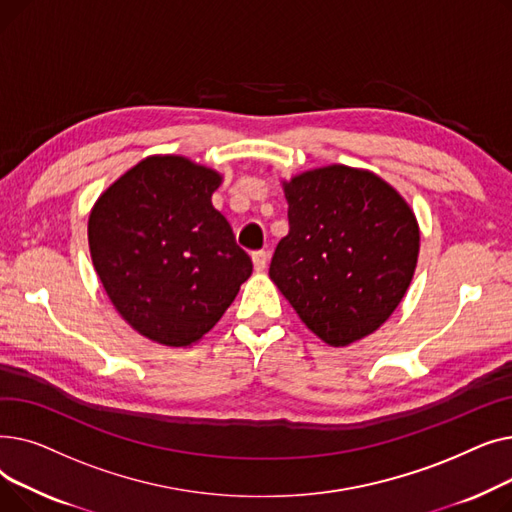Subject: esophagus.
Here are the masks:
<instances>
[{
	"label": "esophagus",
	"mask_w": 512,
	"mask_h": 512,
	"mask_svg": "<svg viewBox=\"0 0 512 512\" xmlns=\"http://www.w3.org/2000/svg\"><path fill=\"white\" fill-rule=\"evenodd\" d=\"M267 253L265 251H259V253H253V267H255V272H265V267H267Z\"/></svg>",
	"instance_id": "obj_1"
}]
</instances>
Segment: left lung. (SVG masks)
I'll return each instance as SVG.
<instances>
[{
    "mask_svg": "<svg viewBox=\"0 0 512 512\" xmlns=\"http://www.w3.org/2000/svg\"><path fill=\"white\" fill-rule=\"evenodd\" d=\"M288 234L270 278L330 346L373 334L400 305L419 257V224L392 184L332 164L282 180Z\"/></svg>",
    "mask_w": 512,
    "mask_h": 512,
    "instance_id": "obj_1",
    "label": "left lung"
}]
</instances>
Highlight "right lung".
<instances>
[{"label":"right lung","instance_id":"right-lung-1","mask_svg":"<svg viewBox=\"0 0 512 512\" xmlns=\"http://www.w3.org/2000/svg\"><path fill=\"white\" fill-rule=\"evenodd\" d=\"M224 176L184 155H149L89 213V249L112 305L141 336L199 342L232 305L253 263L211 205Z\"/></svg>","mask_w":512,"mask_h":512}]
</instances>
